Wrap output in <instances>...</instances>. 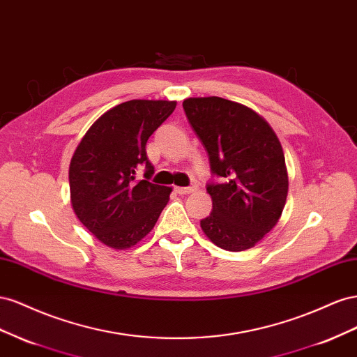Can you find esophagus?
Listing matches in <instances>:
<instances>
[{"mask_svg":"<svg viewBox=\"0 0 357 357\" xmlns=\"http://www.w3.org/2000/svg\"><path fill=\"white\" fill-rule=\"evenodd\" d=\"M196 190V187H175V191L178 192V195H190V192H192Z\"/></svg>","mask_w":357,"mask_h":357,"instance_id":"1","label":"esophagus"}]
</instances>
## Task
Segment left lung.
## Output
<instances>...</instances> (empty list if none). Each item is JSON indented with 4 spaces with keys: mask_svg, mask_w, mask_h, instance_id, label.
<instances>
[{
    "mask_svg": "<svg viewBox=\"0 0 357 357\" xmlns=\"http://www.w3.org/2000/svg\"><path fill=\"white\" fill-rule=\"evenodd\" d=\"M185 116L208 152L212 212L200 221L222 250L243 251L271 231L286 205L289 178L278 137L256 112L221 97L187 98Z\"/></svg>",
    "mask_w": 357,
    "mask_h": 357,
    "instance_id": "8db88e82",
    "label": "left lung"
}]
</instances>
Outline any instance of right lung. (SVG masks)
I'll return each instance as SVG.
<instances>
[{
	"label": "right lung",
	"mask_w": 357,
	"mask_h": 357,
	"mask_svg": "<svg viewBox=\"0 0 357 357\" xmlns=\"http://www.w3.org/2000/svg\"><path fill=\"white\" fill-rule=\"evenodd\" d=\"M176 101L130 100L101 115L70 162L71 205L80 222L112 248L136 245L155 226L172 188L152 184L146 157L149 136ZM146 167L144 180L135 172Z\"/></svg>",
	"instance_id": "obj_1"
}]
</instances>
